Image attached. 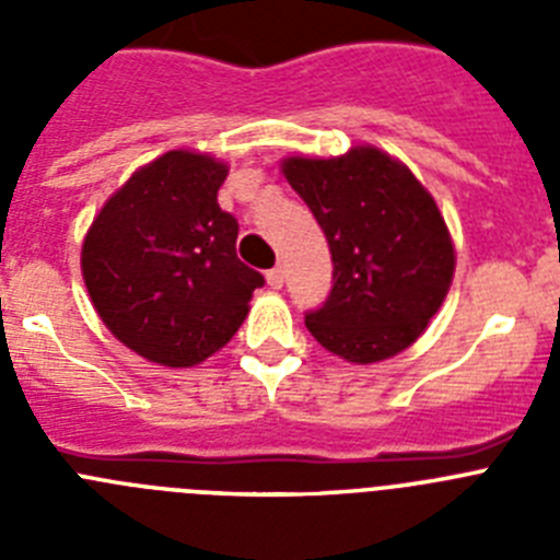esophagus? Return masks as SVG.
Masks as SVG:
<instances>
[{
    "mask_svg": "<svg viewBox=\"0 0 560 560\" xmlns=\"http://www.w3.org/2000/svg\"><path fill=\"white\" fill-rule=\"evenodd\" d=\"M266 280H269L271 289H283V269H280V266H275L271 271H266Z\"/></svg>",
    "mask_w": 560,
    "mask_h": 560,
    "instance_id": "1",
    "label": "esophagus"
}]
</instances>
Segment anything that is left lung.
<instances>
[{"label":"left lung","instance_id":"left-lung-1","mask_svg":"<svg viewBox=\"0 0 560 560\" xmlns=\"http://www.w3.org/2000/svg\"><path fill=\"white\" fill-rule=\"evenodd\" d=\"M283 173L334 260V289L305 314L319 345L355 364L407 350L438 314L454 277L448 226L404 162L373 145L334 160L289 156Z\"/></svg>","mask_w":560,"mask_h":560}]
</instances>
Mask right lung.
Masks as SVG:
<instances>
[{
    "label": "right lung",
    "mask_w": 560,
    "mask_h": 560,
    "mask_svg": "<svg viewBox=\"0 0 560 560\" xmlns=\"http://www.w3.org/2000/svg\"><path fill=\"white\" fill-rule=\"evenodd\" d=\"M226 165L167 151L114 192L83 241L92 305L117 339L165 368L221 350L264 275L235 255L237 221L219 207Z\"/></svg>",
    "instance_id": "add662e5"
}]
</instances>
